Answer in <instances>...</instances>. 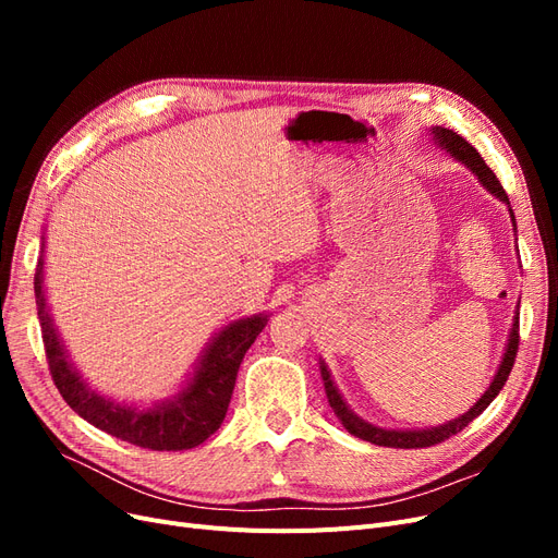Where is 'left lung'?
Returning <instances> with one entry per match:
<instances>
[{
	"label": "left lung",
	"mask_w": 558,
	"mask_h": 558,
	"mask_svg": "<svg viewBox=\"0 0 558 558\" xmlns=\"http://www.w3.org/2000/svg\"><path fill=\"white\" fill-rule=\"evenodd\" d=\"M433 134H435V140L440 142V146H445L456 160H461L463 165L470 167L472 174H477V179L486 185L488 191H492L496 197H500V199L505 202V205H510L508 193H505V189L500 185V181L496 179V174H494L492 170H488V165H486L484 158L477 154L475 146L468 144V142L461 137V134H456L453 130H447V128H433ZM510 216H512V223H514V230H517V218H514L512 209H510ZM517 349H519V312H517V316H514L512 332H510V340H508V349H505V356H502V361H500L498 373H496L492 386L486 388V393H484L475 404H472V408H470L463 416L449 421V424H442V426H437V428H426V430H386V428H377V426H373V424H367V421L359 418L356 414H353V412L347 408L342 396L337 393V388H335V384H332V379H330V373H328L324 363H320V377H324L326 396H328V402H330L332 412L337 414V418L342 421L344 428H347L351 435H356V437H361V440L379 445V447L421 449V447L440 445V442L449 440L451 435L461 433V430L470 424V421H475V418L488 408V404L494 402V398L502 391L505 381H508V377H510V373H512L514 359H517Z\"/></svg>",
	"instance_id": "8db88e82"
}]
</instances>
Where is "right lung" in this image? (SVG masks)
<instances>
[{
    "mask_svg": "<svg viewBox=\"0 0 558 558\" xmlns=\"http://www.w3.org/2000/svg\"><path fill=\"white\" fill-rule=\"evenodd\" d=\"M41 269L44 256L37 265L35 293L48 369L60 396L78 416L86 418L95 428L118 437V440L154 451L193 449L218 430L226 418L244 353L267 326V316L260 314L234 320L226 330L218 332L193 381L183 388L177 400L156 404L154 410H137L95 393L66 361L53 320L46 310Z\"/></svg>",
    "mask_w": 558,
    "mask_h": 558,
    "instance_id": "obj_1",
    "label": "right lung"
}]
</instances>
